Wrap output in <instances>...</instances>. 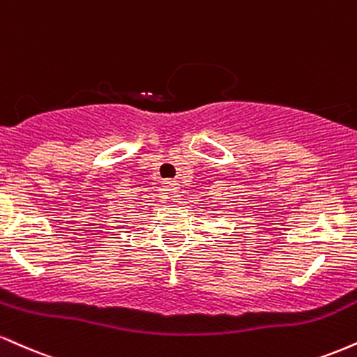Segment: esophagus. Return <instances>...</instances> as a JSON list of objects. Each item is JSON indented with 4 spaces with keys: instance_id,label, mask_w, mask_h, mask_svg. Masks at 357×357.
<instances>
[{
    "instance_id": "obj_1",
    "label": "esophagus",
    "mask_w": 357,
    "mask_h": 357,
    "mask_svg": "<svg viewBox=\"0 0 357 357\" xmlns=\"http://www.w3.org/2000/svg\"><path fill=\"white\" fill-rule=\"evenodd\" d=\"M165 191L167 192V195L173 196L174 199H178L179 196V184L176 181H165Z\"/></svg>"
}]
</instances>
